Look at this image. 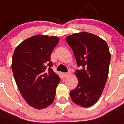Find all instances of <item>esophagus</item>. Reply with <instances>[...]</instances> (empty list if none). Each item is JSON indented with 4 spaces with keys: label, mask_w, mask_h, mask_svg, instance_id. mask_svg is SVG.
<instances>
[{
    "label": "esophagus",
    "mask_w": 124,
    "mask_h": 124,
    "mask_svg": "<svg viewBox=\"0 0 124 124\" xmlns=\"http://www.w3.org/2000/svg\"><path fill=\"white\" fill-rule=\"evenodd\" d=\"M70 74V72H68V73H63V75H64V77H67L69 76V75Z\"/></svg>",
    "instance_id": "34e87169"
}]
</instances>
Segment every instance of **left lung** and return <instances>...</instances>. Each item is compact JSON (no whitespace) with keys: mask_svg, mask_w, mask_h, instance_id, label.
<instances>
[{"mask_svg":"<svg viewBox=\"0 0 124 124\" xmlns=\"http://www.w3.org/2000/svg\"><path fill=\"white\" fill-rule=\"evenodd\" d=\"M66 40L78 66L82 67L74 72L78 85L70 91L71 99L80 107H91L100 98L108 78L111 59L108 46L101 38L85 31L69 35Z\"/></svg>","mask_w":124,"mask_h":124,"instance_id":"1","label":"left lung"}]
</instances>
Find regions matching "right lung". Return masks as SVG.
I'll use <instances>...</instances> for the list:
<instances>
[{
    "label": "right lung",
    "mask_w": 124,
    "mask_h": 124,
    "mask_svg": "<svg viewBox=\"0 0 124 124\" xmlns=\"http://www.w3.org/2000/svg\"><path fill=\"white\" fill-rule=\"evenodd\" d=\"M59 41L57 36L35 35L20 43L13 55L17 88L25 102L37 109L49 107L55 99L60 78L51 68L50 55Z\"/></svg>",
    "instance_id": "right-lung-1"
}]
</instances>
